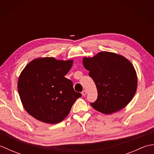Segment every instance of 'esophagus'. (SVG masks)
I'll return each instance as SVG.
<instances>
[{
  "label": "esophagus",
  "mask_w": 154,
  "mask_h": 154,
  "mask_svg": "<svg viewBox=\"0 0 154 154\" xmlns=\"http://www.w3.org/2000/svg\"><path fill=\"white\" fill-rule=\"evenodd\" d=\"M81 94H82L83 96H85L87 94V91H83L82 93H81Z\"/></svg>",
  "instance_id": "34e87169"
}]
</instances>
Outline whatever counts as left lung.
I'll return each instance as SVG.
<instances>
[{
	"instance_id": "1",
	"label": "left lung",
	"mask_w": 154,
	"mask_h": 154,
	"mask_svg": "<svg viewBox=\"0 0 154 154\" xmlns=\"http://www.w3.org/2000/svg\"><path fill=\"white\" fill-rule=\"evenodd\" d=\"M84 67L96 85L98 97L91 106L99 112L111 114L122 109L136 92L138 78L132 63L123 55L100 51L83 57Z\"/></svg>"
}]
</instances>
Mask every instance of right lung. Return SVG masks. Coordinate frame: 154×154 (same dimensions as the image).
<instances>
[{
	"instance_id": "right-lung-1",
	"label": "right lung",
	"mask_w": 154,
	"mask_h": 154,
	"mask_svg": "<svg viewBox=\"0 0 154 154\" xmlns=\"http://www.w3.org/2000/svg\"><path fill=\"white\" fill-rule=\"evenodd\" d=\"M73 60L39 57L31 61L20 75L18 91L26 111L47 124L63 121L81 94L75 92L73 83L65 77Z\"/></svg>"
}]
</instances>
